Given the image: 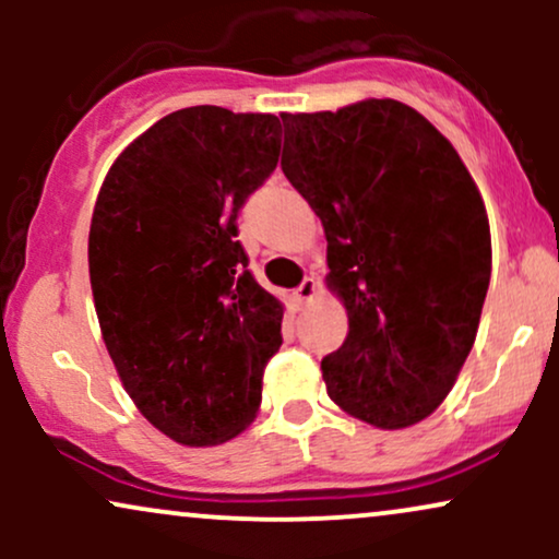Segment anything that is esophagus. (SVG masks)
Wrapping results in <instances>:
<instances>
[{"label":"esophagus","instance_id":"1","mask_svg":"<svg viewBox=\"0 0 559 559\" xmlns=\"http://www.w3.org/2000/svg\"><path fill=\"white\" fill-rule=\"evenodd\" d=\"M316 292H318V284H316V281H312V278H305V284H301V286L297 288V292L292 294V301H294V305H297V307H305L307 301H310L312 297H316Z\"/></svg>","mask_w":559,"mask_h":559}]
</instances>
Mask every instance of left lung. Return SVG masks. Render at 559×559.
Masks as SVG:
<instances>
[{"mask_svg": "<svg viewBox=\"0 0 559 559\" xmlns=\"http://www.w3.org/2000/svg\"><path fill=\"white\" fill-rule=\"evenodd\" d=\"M281 120V170L323 223L325 286L349 320L320 362L329 396L383 431L415 426L476 342L491 278L484 197L444 133L404 102Z\"/></svg>", "mask_w": 559, "mask_h": 559, "instance_id": "1", "label": "left lung"}]
</instances>
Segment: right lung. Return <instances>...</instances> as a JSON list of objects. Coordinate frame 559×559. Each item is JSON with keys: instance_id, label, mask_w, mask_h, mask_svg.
<instances>
[{"instance_id": "obj_1", "label": "right lung", "mask_w": 559, "mask_h": 559, "mask_svg": "<svg viewBox=\"0 0 559 559\" xmlns=\"http://www.w3.org/2000/svg\"><path fill=\"white\" fill-rule=\"evenodd\" d=\"M278 152L271 112L186 107L133 139L96 197L102 338L139 413L176 444H226L258 418L284 305L247 271L236 215Z\"/></svg>"}]
</instances>
